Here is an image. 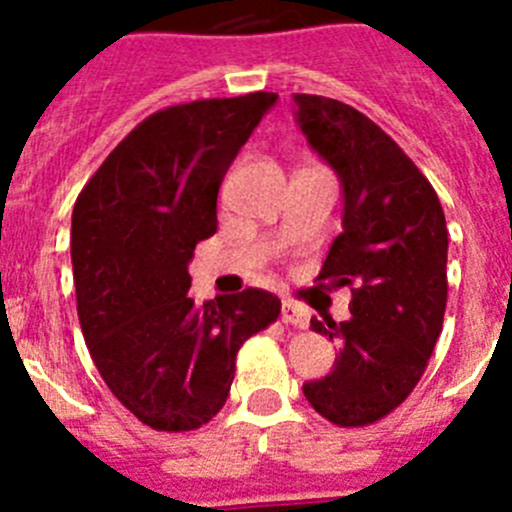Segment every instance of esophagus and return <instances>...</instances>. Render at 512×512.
<instances>
[{
  "instance_id": "obj_1",
  "label": "esophagus",
  "mask_w": 512,
  "mask_h": 512,
  "mask_svg": "<svg viewBox=\"0 0 512 512\" xmlns=\"http://www.w3.org/2000/svg\"><path fill=\"white\" fill-rule=\"evenodd\" d=\"M282 320L287 325H295V328H307V310L305 307L295 305L292 300L282 302Z\"/></svg>"
}]
</instances>
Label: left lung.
Listing matches in <instances>:
<instances>
[{
    "label": "left lung",
    "mask_w": 512,
    "mask_h": 512,
    "mask_svg": "<svg viewBox=\"0 0 512 512\" xmlns=\"http://www.w3.org/2000/svg\"><path fill=\"white\" fill-rule=\"evenodd\" d=\"M297 125L343 187V233L318 282L351 289V318L318 320L338 341L333 372L307 402L343 428L390 415L423 377L446 312L449 230L436 189L379 125L351 104L295 94Z\"/></svg>",
    "instance_id": "obj_1"
}]
</instances>
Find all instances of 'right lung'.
Instances as JSON below:
<instances>
[{"instance_id":"right-lung-1","label":"right lung","mask_w":512,"mask_h":512,"mask_svg":"<svg viewBox=\"0 0 512 512\" xmlns=\"http://www.w3.org/2000/svg\"><path fill=\"white\" fill-rule=\"evenodd\" d=\"M277 94L197 99L153 112L76 197V312L112 395L153 431L210 423L228 400L238 348L282 302L243 289L202 307L187 295L194 246L217 230V189Z\"/></svg>"}]
</instances>
